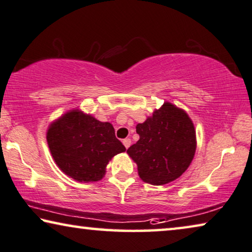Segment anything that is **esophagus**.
<instances>
[{
  "label": "esophagus",
  "instance_id": "34e87169",
  "mask_svg": "<svg viewBox=\"0 0 252 252\" xmlns=\"http://www.w3.org/2000/svg\"><path fill=\"white\" fill-rule=\"evenodd\" d=\"M122 142H123V145H125L126 148H129L130 145H131V139L126 138V139H123Z\"/></svg>",
  "mask_w": 252,
  "mask_h": 252
}]
</instances>
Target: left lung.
Masks as SVG:
<instances>
[{
	"mask_svg": "<svg viewBox=\"0 0 252 252\" xmlns=\"http://www.w3.org/2000/svg\"><path fill=\"white\" fill-rule=\"evenodd\" d=\"M136 131L139 140L126 153L142 181L162 186L185 173L196 153V131L185 111L164 103Z\"/></svg>",
	"mask_w": 252,
	"mask_h": 252,
	"instance_id": "obj_1",
	"label": "left lung"
}]
</instances>
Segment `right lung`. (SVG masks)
<instances>
[{"mask_svg": "<svg viewBox=\"0 0 252 252\" xmlns=\"http://www.w3.org/2000/svg\"><path fill=\"white\" fill-rule=\"evenodd\" d=\"M47 142L58 166L80 182L98 181L108 160L126 152L111 123L100 122L78 110L52 123Z\"/></svg>", "mask_w": 252, "mask_h": 252, "instance_id": "add662e5", "label": "right lung"}]
</instances>
